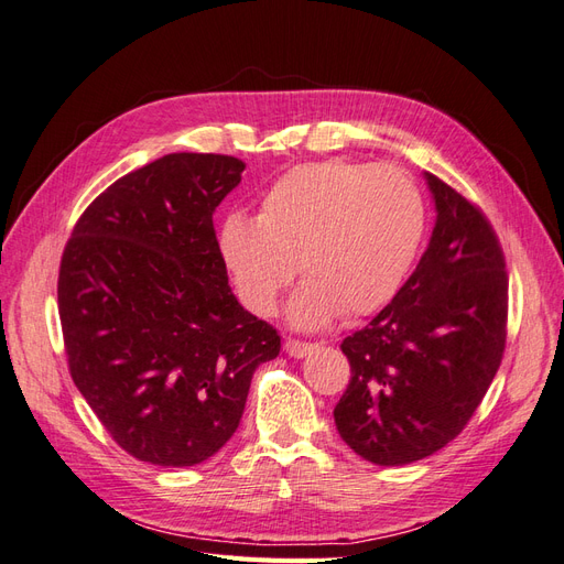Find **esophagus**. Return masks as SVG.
<instances>
[{"instance_id":"34e87169","label":"esophagus","mask_w":564,"mask_h":564,"mask_svg":"<svg viewBox=\"0 0 564 564\" xmlns=\"http://www.w3.org/2000/svg\"><path fill=\"white\" fill-rule=\"evenodd\" d=\"M313 348L315 346L313 344H305V340H296V338H286L284 340V350H286V355H292V357L308 355Z\"/></svg>"}]
</instances>
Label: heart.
Masks as SVG:
<instances>
[{
  "instance_id": "1",
  "label": "heart",
  "mask_w": 564,
  "mask_h": 564,
  "mask_svg": "<svg viewBox=\"0 0 564 564\" xmlns=\"http://www.w3.org/2000/svg\"><path fill=\"white\" fill-rule=\"evenodd\" d=\"M425 230L412 176L348 160L289 169L261 197L259 218L230 214L218 245L242 301L270 315L296 275L289 305L299 329L336 315L365 317L398 294Z\"/></svg>"
}]
</instances>
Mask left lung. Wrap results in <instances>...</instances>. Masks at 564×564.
I'll return each mask as SVG.
<instances>
[{
    "instance_id": "1",
    "label": "left lung",
    "mask_w": 564,
    "mask_h": 564,
    "mask_svg": "<svg viewBox=\"0 0 564 564\" xmlns=\"http://www.w3.org/2000/svg\"><path fill=\"white\" fill-rule=\"evenodd\" d=\"M435 228L416 270L340 350L350 381L334 421L377 466H404L452 442L497 377L506 348L508 272L487 216L425 172Z\"/></svg>"
}]
</instances>
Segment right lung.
Masks as SVG:
<instances>
[{"label":"right lung","instance_id":"add662e5","mask_svg":"<svg viewBox=\"0 0 564 564\" xmlns=\"http://www.w3.org/2000/svg\"><path fill=\"white\" fill-rule=\"evenodd\" d=\"M245 162L174 152L79 216L58 272L67 367L112 440L152 466L214 456L240 425L280 334L228 284L214 212Z\"/></svg>","mask_w":564,"mask_h":564}]
</instances>
